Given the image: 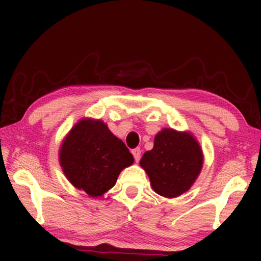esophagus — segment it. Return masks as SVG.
<instances>
[{
  "instance_id": "esophagus-1",
  "label": "esophagus",
  "mask_w": 261,
  "mask_h": 261,
  "mask_svg": "<svg viewBox=\"0 0 261 261\" xmlns=\"http://www.w3.org/2000/svg\"><path fill=\"white\" fill-rule=\"evenodd\" d=\"M131 153H132V155H134L136 162H138L140 160V154H141L140 148H134L131 151Z\"/></svg>"
}]
</instances>
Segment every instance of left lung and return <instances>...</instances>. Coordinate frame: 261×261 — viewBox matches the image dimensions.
Returning <instances> with one entry per match:
<instances>
[{
	"mask_svg": "<svg viewBox=\"0 0 261 261\" xmlns=\"http://www.w3.org/2000/svg\"><path fill=\"white\" fill-rule=\"evenodd\" d=\"M204 155L200 145L189 132L162 129L151 151L144 153L140 166L154 191L166 198L187 192L200 174Z\"/></svg>",
	"mask_w": 261,
	"mask_h": 261,
	"instance_id": "8db88e82",
	"label": "left lung"
}]
</instances>
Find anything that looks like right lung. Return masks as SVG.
<instances>
[{"label":"right lung","mask_w":261,"mask_h":261,"mask_svg":"<svg viewBox=\"0 0 261 261\" xmlns=\"http://www.w3.org/2000/svg\"><path fill=\"white\" fill-rule=\"evenodd\" d=\"M60 163L74 188L96 198L116 184L121 171L134 163V156L102 121L83 118L62 143Z\"/></svg>","instance_id":"obj_1"}]
</instances>
